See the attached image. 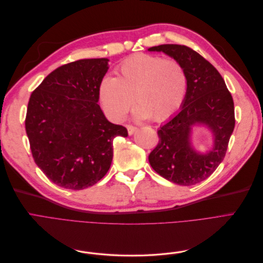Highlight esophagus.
<instances>
[{
    "mask_svg": "<svg viewBox=\"0 0 263 263\" xmlns=\"http://www.w3.org/2000/svg\"><path fill=\"white\" fill-rule=\"evenodd\" d=\"M127 130H128V135H129V136H132V135H134L135 132L137 130V127L132 126V125H127Z\"/></svg>",
    "mask_w": 263,
    "mask_h": 263,
    "instance_id": "obj_1",
    "label": "esophagus"
}]
</instances>
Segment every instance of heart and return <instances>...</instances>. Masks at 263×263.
<instances>
[{
    "label": "heart",
    "instance_id": "heart-1",
    "mask_svg": "<svg viewBox=\"0 0 263 263\" xmlns=\"http://www.w3.org/2000/svg\"><path fill=\"white\" fill-rule=\"evenodd\" d=\"M187 92V76L181 63L160 55L135 54L106 76L99 86L100 102L107 116L121 122L133 106L135 117L164 121L182 106Z\"/></svg>",
    "mask_w": 263,
    "mask_h": 263
}]
</instances>
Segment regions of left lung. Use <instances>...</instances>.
Listing matches in <instances>:
<instances>
[{
	"instance_id": "1",
	"label": "left lung",
	"mask_w": 263,
	"mask_h": 263,
	"mask_svg": "<svg viewBox=\"0 0 263 263\" xmlns=\"http://www.w3.org/2000/svg\"><path fill=\"white\" fill-rule=\"evenodd\" d=\"M148 51L163 52L179 61L187 76V92L179 112L158 130L159 142L148 159L153 169L179 185H194L208 179L226 155L235 128V109L218 71L200 53L182 45H160ZM195 126L212 134V147L202 153L192 142Z\"/></svg>"
}]
</instances>
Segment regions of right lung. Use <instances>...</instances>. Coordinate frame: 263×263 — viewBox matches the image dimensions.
Segmentation results:
<instances>
[{"label":"right lung","mask_w":263,"mask_h":263,"mask_svg":"<svg viewBox=\"0 0 263 263\" xmlns=\"http://www.w3.org/2000/svg\"><path fill=\"white\" fill-rule=\"evenodd\" d=\"M107 58L81 59L47 76L31 93L25 128L33 158L46 177L69 190H83L107 173L113 140L125 127L108 122L99 102Z\"/></svg>","instance_id":"1"}]
</instances>
